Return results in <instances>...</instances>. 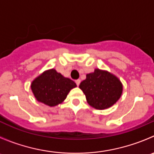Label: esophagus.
Returning a JSON list of instances; mask_svg holds the SVG:
<instances>
[{
  "label": "esophagus",
  "mask_w": 154,
  "mask_h": 154,
  "mask_svg": "<svg viewBox=\"0 0 154 154\" xmlns=\"http://www.w3.org/2000/svg\"><path fill=\"white\" fill-rule=\"evenodd\" d=\"M75 83H76V84H77V86H78L79 85H80V80H75Z\"/></svg>",
  "instance_id": "34e87169"
}]
</instances>
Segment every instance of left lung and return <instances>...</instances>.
<instances>
[{"label":"left lung","mask_w":154,"mask_h":154,"mask_svg":"<svg viewBox=\"0 0 154 154\" xmlns=\"http://www.w3.org/2000/svg\"><path fill=\"white\" fill-rule=\"evenodd\" d=\"M88 104L97 109L112 106L120 98L122 84L113 74L100 69L86 75L80 84Z\"/></svg>","instance_id":"left-lung-1"}]
</instances>
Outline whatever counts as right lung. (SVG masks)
<instances>
[{
	"label": "right lung",
	"instance_id": "1",
	"mask_svg": "<svg viewBox=\"0 0 154 154\" xmlns=\"http://www.w3.org/2000/svg\"><path fill=\"white\" fill-rule=\"evenodd\" d=\"M77 86L69 78H66L54 69L48 70L32 81L31 88L37 100L50 106L61 103L71 88Z\"/></svg>",
	"mask_w": 154,
	"mask_h": 154
}]
</instances>
